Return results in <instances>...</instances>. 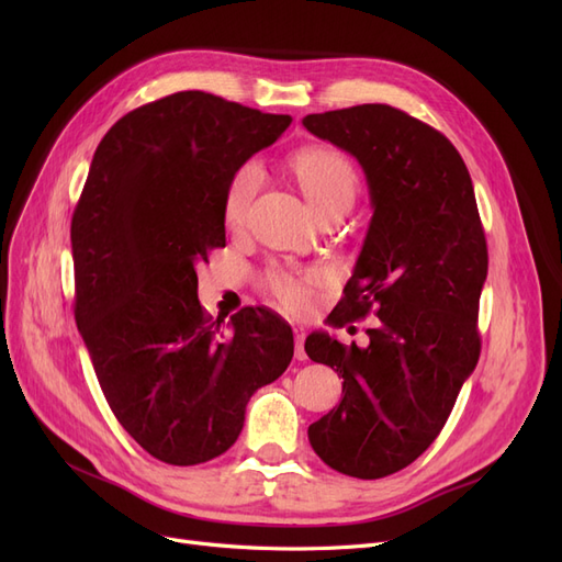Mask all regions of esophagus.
<instances>
[{
	"instance_id": "esophagus-1",
	"label": "esophagus",
	"mask_w": 562,
	"mask_h": 562,
	"mask_svg": "<svg viewBox=\"0 0 562 562\" xmlns=\"http://www.w3.org/2000/svg\"><path fill=\"white\" fill-rule=\"evenodd\" d=\"M293 333H295V359L307 361V351H304V337H307V330H304L302 326H295Z\"/></svg>"
}]
</instances>
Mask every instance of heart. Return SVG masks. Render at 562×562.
<instances>
[{
  "label": "heart",
  "instance_id": "b5f03b06",
  "mask_svg": "<svg viewBox=\"0 0 562 562\" xmlns=\"http://www.w3.org/2000/svg\"><path fill=\"white\" fill-rule=\"evenodd\" d=\"M288 168L312 203V209L321 220L333 215H345L351 203L359 194V173L353 164L342 155V151L328 145H307L297 149L288 159ZM262 184V168L255 161L241 164L232 173L225 201H223V220L227 229L239 232L246 227L252 201L260 192ZM321 279L318 271H295L274 267L267 271L265 285L267 293L274 297L279 307L291 314H302L312 307V283Z\"/></svg>",
  "mask_w": 562,
  "mask_h": 562
}]
</instances>
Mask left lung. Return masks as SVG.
Instances as JSON below:
<instances>
[{
  "instance_id": "left-lung-1",
  "label": "left lung",
  "mask_w": 562,
  "mask_h": 562,
  "mask_svg": "<svg viewBox=\"0 0 562 562\" xmlns=\"http://www.w3.org/2000/svg\"><path fill=\"white\" fill-rule=\"evenodd\" d=\"M304 128L363 166L372 220L328 316L370 312V345L312 333L304 351L342 375V401L310 427L330 469L375 481L413 464L452 413L481 356L479 302L487 244L471 176L443 133L382 103L307 114Z\"/></svg>"
}]
</instances>
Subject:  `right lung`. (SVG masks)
<instances>
[{
	"label": "right lung",
	"mask_w": 562,
	"mask_h": 562,
	"mask_svg": "<svg viewBox=\"0 0 562 562\" xmlns=\"http://www.w3.org/2000/svg\"><path fill=\"white\" fill-rule=\"evenodd\" d=\"M291 122L180 91L124 114L93 155L70 227L77 328L114 417L166 464L229 450L293 359L274 312L244 307L227 335L196 295V265L225 248L232 173Z\"/></svg>",
	"instance_id": "1"
}]
</instances>
